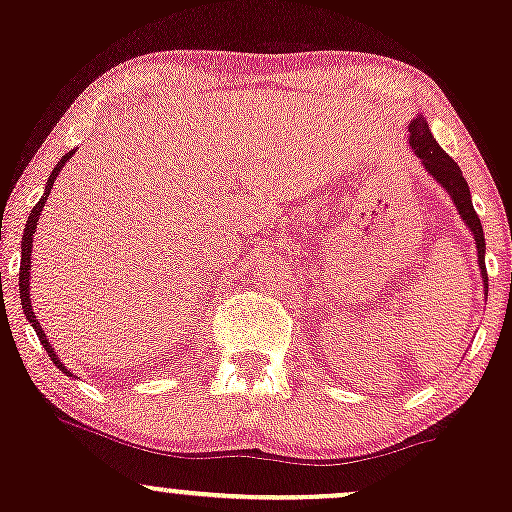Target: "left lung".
Returning a JSON list of instances; mask_svg holds the SVG:
<instances>
[{
	"label": "left lung",
	"instance_id": "8db88e82",
	"mask_svg": "<svg viewBox=\"0 0 512 512\" xmlns=\"http://www.w3.org/2000/svg\"><path fill=\"white\" fill-rule=\"evenodd\" d=\"M410 147L412 152L422 159L424 169L439 181L441 186L449 191L451 201H454L456 211H459L464 223L469 225L473 240H476V250H478V267H481L483 274V287H486L488 294V277H486V238H483V225L481 218H478L476 211H473V203H471V191L469 184H466L464 174H461L459 164L439 147L437 139L432 137L429 132V125L424 117H414L410 122Z\"/></svg>",
	"mask_w": 512,
	"mask_h": 512
}]
</instances>
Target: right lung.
<instances>
[{"label":"right lung","mask_w":512,"mask_h":512,"mask_svg":"<svg viewBox=\"0 0 512 512\" xmlns=\"http://www.w3.org/2000/svg\"><path fill=\"white\" fill-rule=\"evenodd\" d=\"M73 154H75V152L63 154L61 161H58V164H56V169H53L51 176H48L46 191H43V196L39 198V203H36V206L31 208L29 220H26V228H24V238H21V267H19V297H21V309H24V314H26V319H29V324L34 326L36 336H39V341L43 343V348H46L48 358H51L53 363H56L58 368H61L66 375H73V373L66 368V365L61 363V360H58L56 351H53L51 343H48L46 333H43V328L39 326V319H36L34 309H31V294H29V277H31V272H29V270H31V247H34V233H36V225H39V215H41V211H43V206H46L48 193H51V188H53V181H56V176L61 174L63 164H66V161L71 159Z\"/></svg>","instance_id":"obj_1"}]
</instances>
